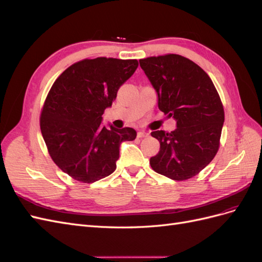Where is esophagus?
I'll return each instance as SVG.
<instances>
[{
  "mask_svg": "<svg viewBox=\"0 0 262 262\" xmlns=\"http://www.w3.org/2000/svg\"><path fill=\"white\" fill-rule=\"evenodd\" d=\"M148 136H149V133H147V132H138V134H137L138 138H144V137H148Z\"/></svg>",
  "mask_w": 262,
  "mask_h": 262,
  "instance_id": "1",
  "label": "esophagus"
}]
</instances>
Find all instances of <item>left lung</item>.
<instances>
[{
  "label": "left lung",
  "instance_id": "obj_1",
  "mask_svg": "<svg viewBox=\"0 0 262 262\" xmlns=\"http://www.w3.org/2000/svg\"><path fill=\"white\" fill-rule=\"evenodd\" d=\"M141 69L158 94V107L173 117L177 128L155 130L160 150L151 157V168L176 181L196 176L215 157L224 124V107L207 73L180 55L139 60Z\"/></svg>",
  "mask_w": 262,
  "mask_h": 262
}]
</instances>
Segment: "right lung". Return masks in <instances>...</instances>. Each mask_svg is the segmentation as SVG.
Segmentation results:
<instances>
[{
  "label": "right lung",
  "instance_id": "right-lung-1",
  "mask_svg": "<svg viewBox=\"0 0 262 262\" xmlns=\"http://www.w3.org/2000/svg\"><path fill=\"white\" fill-rule=\"evenodd\" d=\"M137 67L136 59H84L52 84L40 114V130L51 159L74 180L92 183L113 173L119 146L136 138L130 127L111 125L108 129L101 122Z\"/></svg>",
  "mask_w": 262,
  "mask_h": 262
}]
</instances>
